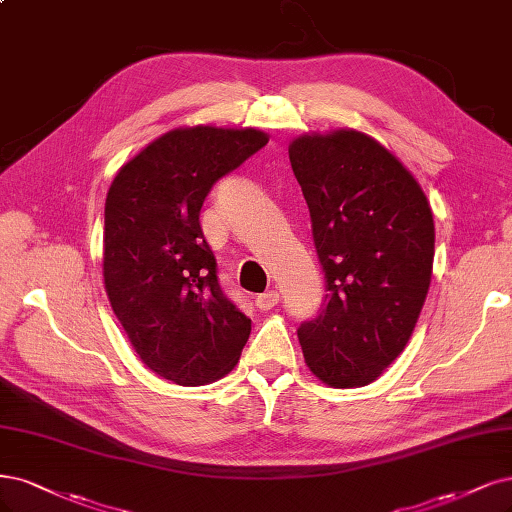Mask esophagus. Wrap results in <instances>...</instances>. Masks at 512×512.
<instances>
[{
    "label": "esophagus",
    "instance_id": "esophagus-1",
    "mask_svg": "<svg viewBox=\"0 0 512 512\" xmlns=\"http://www.w3.org/2000/svg\"><path fill=\"white\" fill-rule=\"evenodd\" d=\"M279 298L281 296H279L277 290H267V292H262V294L256 296V307L260 311H269V309H273L279 303Z\"/></svg>",
    "mask_w": 512,
    "mask_h": 512
}]
</instances>
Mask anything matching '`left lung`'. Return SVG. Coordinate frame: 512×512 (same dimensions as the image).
I'll return each instance as SVG.
<instances>
[{
  "mask_svg": "<svg viewBox=\"0 0 512 512\" xmlns=\"http://www.w3.org/2000/svg\"><path fill=\"white\" fill-rule=\"evenodd\" d=\"M290 163L311 216L326 296L298 341L332 387L375 381L409 343L432 277V209L413 175L358 131L303 135Z\"/></svg>",
  "mask_w": 512,
  "mask_h": 512,
  "instance_id": "1",
  "label": "left lung"
}]
</instances>
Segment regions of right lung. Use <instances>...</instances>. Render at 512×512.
Listing matches in <instances>:
<instances>
[{"mask_svg": "<svg viewBox=\"0 0 512 512\" xmlns=\"http://www.w3.org/2000/svg\"><path fill=\"white\" fill-rule=\"evenodd\" d=\"M256 129L190 127L122 167L105 199L103 279L142 362L178 385L231 373L252 320L218 281L199 222L214 184L267 146Z\"/></svg>", "mask_w": 512, "mask_h": 512, "instance_id": "right-lung-1", "label": "right lung"}]
</instances>
